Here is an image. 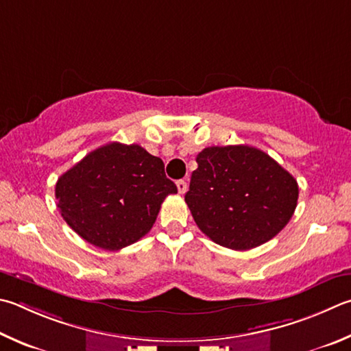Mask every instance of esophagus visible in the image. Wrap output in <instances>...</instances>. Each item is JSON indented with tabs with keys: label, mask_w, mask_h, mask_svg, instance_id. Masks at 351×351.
Returning <instances> with one entry per match:
<instances>
[{
	"label": "esophagus",
	"mask_w": 351,
	"mask_h": 351,
	"mask_svg": "<svg viewBox=\"0 0 351 351\" xmlns=\"http://www.w3.org/2000/svg\"><path fill=\"white\" fill-rule=\"evenodd\" d=\"M176 187H178V192H180L181 195H184L187 192V182L184 181V180H180V181H176Z\"/></svg>",
	"instance_id": "obj_1"
}]
</instances>
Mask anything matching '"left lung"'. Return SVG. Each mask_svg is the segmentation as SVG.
Here are the masks:
<instances>
[{
  "label": "left lung",
  "mask_w": 351,
  "mask_h": 351,
  "mask_svg": "<svg viewBox=\"0 0 351 351\" xmlns=\"http://www.w3.org/2000/svg\"><path fill=\"white\" fill-rule=\"evenodd\" d=\"M186 202L199 230L216 244L250 250L275 238L295 213L298 182L250 145L204 149Z\"/></svg>",
  "instance_id": "left-lung-1"
}]
</instances>
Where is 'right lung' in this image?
<instances>
[{
    "mask_svg": "<svg viewBox=\"0 0 351 351\" xmlns=\"http://www.w3.org/2000/svg\"><path fill=\"white\" fill-rule=\"evenodd\" d=\"M178 193L161 158L138 144L110 143L90 152L58 178L61 216L103 250H121L154 227L165 196Z\"/></svg>",
    "mask_w": 351,
    "mask_h": 351,
    "instance_id": "obj_1",
    "label": "right lung"
}]
</instances>
